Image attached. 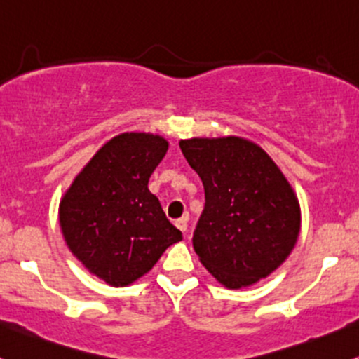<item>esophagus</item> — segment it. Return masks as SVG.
Here are the masks:
<instances>
[{
    "label": "esophagus",
    "mask_w": 359,
    "mask_h": 359,
    "mask_svg": "<svg viewBox=\"0 0 359 359\" xmlns=\"http://www.w3.org/2000/svg\"><path fill=\"white\" fill-rule=\"evenodd\" d=\"M175 224H176V227H178L181 232H187L188 231V215H183V217H181V219L176 220Z\"/></svg>",
    "instance_id": "obj_1"
}]
</instances>
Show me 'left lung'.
Segmentation results:
<instances>
[{
    "label": "left lung",
    "instance_id": "obj_1",
    "mask_svg": "<svg viewBox=\"0 0 359 359\" xmlns=\"http://www.w3.org/2000/svg\"><path fill=\"white\" fill-rule=\"evenodd\" d=\"M205 188L193 232L201 264L224 287H249L290 256L300 232L292 184L257 144L243 137L180 140Z\"/></svg>",
    "mask_w": 359,
    "mask_h": 359
}]
</instances>
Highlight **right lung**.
<instances>
[{"mask_svg": "<svg viewBox=\"0 0 359 359\" xmlns=\"http://www.w3.org/2000/svg\"><path fill=\"white\" fill-rule=\"evenodd\" d=\"M168 146L164 137L146 132L114 137L60 200L59 224L67 248L111 287L134 283L183 239L147 188Z\"/></svg>", "mask_w": 359, "mask_h": 359, "instance_id": "add662e5", "label": "right lung"}]
</instances>
